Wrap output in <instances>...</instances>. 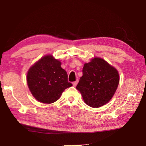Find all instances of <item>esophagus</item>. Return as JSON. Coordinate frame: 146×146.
I'll list each match as a JSON object with an SVG mask.
<instances>
[{
  "label": "esophagus",
  "instance_id": "obj_1",
  "mask_svg": "<svg viewBox=\"0 0 146 146\" xmlns=\"http://www.w3.org/2000/svg\"><path fill=\"white\" fill-rule=\"evenodd\" d=\"M78 80H76L75 82H73V85L74 86H76V85L78 84Z\"/></svg>",
  "mask_w": 146,
  "mask_h": 146
}]
</instances>
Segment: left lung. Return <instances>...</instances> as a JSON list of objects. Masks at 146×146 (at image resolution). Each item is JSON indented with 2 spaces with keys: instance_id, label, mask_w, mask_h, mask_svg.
<instances>
[{
  "instance_id": "1",
  "label": "left lung",
  "mask_w": 146,
  "mask_h": 146,
  "mask_svg": "<svg viewBox=\"0 0 146 146\" xmlns=\"http://www.w3.org/2000/svg\"><path fill=\"white\" fill-rule=\"evenodd\" d=\"M82 71L76 89L81 93L85 103L93 108L108 103L119 85L117 70L103 59L95 58L84 64Z\"/></svg>"
}]
</instances>
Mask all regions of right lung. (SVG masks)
<instances>
[{
    "instance_id": "1",
    "label": "right lung",
    "mask_w": 146,
    "mask_h": 146,
    "mask_svg": "<svg viewBox=\"0 0 146 146\" xmlns=\"http://www.w3.org/2000/svg\"><path fill=\"white\" fill-rule=\"evenodd\" d=\"M27 83L33 97L43 104L57 101L64 90L73 85L61 62L51 55L45 56L29 68Z\"/></svg>"
}]
</instances>
